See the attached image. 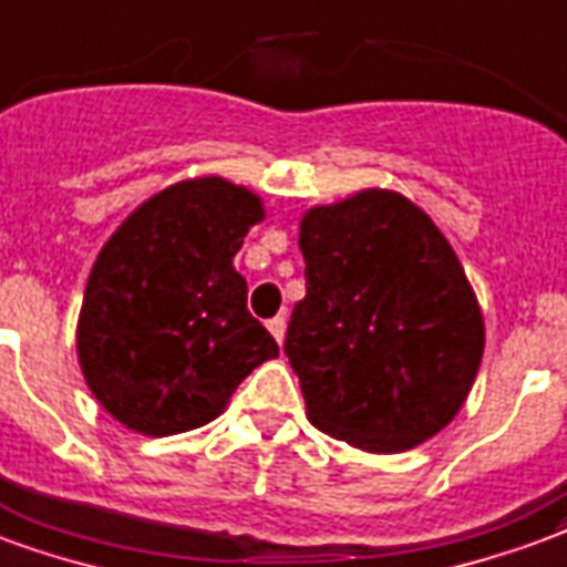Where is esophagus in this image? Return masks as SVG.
<instances>
[{
    "label": "esophagus",
    "instance_id": "obj_1",
    "mask_svg": "<svg viewBox=\"0 0 567 567\" xmlns=\"http://www.w3.org/2000/svg\"><path fill=\"white\" fill-rule=\"evenodd\" d=\"M268 331H271V338L284 343V334H287V319L284 317H271L268 319Z\"/></svg>",
    "mask_w": 567,
    "mask_h": 567
}]
</instances>
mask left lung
I'll list each match as a JSON object with an SVG mask.
<instances>
[{"instance_id": "8db88e82", "label": "left lung", "mask_w": 567, "mask_h": 567, "mask_svg": "<svg viewBox=\"0 0 567 567\" xmlns=\"http://www.w3.org/2000/svg\"><path fill=\"white\" fill-rule=\"evenodd\" d=\"M308 296L287 329L313 427L394 454L436 436L470 394L484 319L436 224L394 190L310 208L299 236Z\"/></svg>"}]
</instances>
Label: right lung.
<instances>
[{"mask_svg":"<svg viewBox=\"0 0 567 567\" xmlns=\"http://www.w3.org/2000/svg\"><path fill=\"white\" fill-rule=\"evenodd\" d=\"M262 203L224 178L161 190L110 236L89 275L76 352L116 421L173 436L218 419L278 343L248 310L233 268Z\"/></svg>","mask_w":567,"mask_h":567,"instance_id":"right-lung-1","label":"right lung"}]
</instances>
